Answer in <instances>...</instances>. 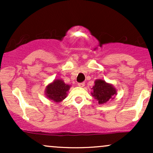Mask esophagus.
Segmentation results:
<instances>
[{"label":"esophagus","mask_w":153,"mask_h":153,"mask_svg":"<svg viewBox=\"0 0 153 153\" xmlns=\"http://www.w3.org/2000/svg\"><path fill=\"white\" fill-rule=\"evenodd\" d=\"M78 85L79 87H84V85H85V82H78Z\"/></svg>","instance_id":"34e87169"}]
</instances>
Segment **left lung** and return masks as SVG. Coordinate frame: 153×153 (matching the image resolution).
Here are the masks:
<instances>
[{"mask_svg":"<svg viewBox=\"0 0 153 153\" xmlns=\"http://www.w3.org/2000/svg\"><path fill=\"white\" fill-rule=\"evenodd\" d=\"M92 89L94 91L91 94L100 104L108 102L117 93V90L112 85L106 83L104 80L100 79L95 81V85Z\"/></svg>","mask_w":153,"mask_h":153,"instance_id":"8db88e82","label":"left lung"}]
</instances>
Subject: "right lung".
<instances>
[{"label":"right lung","instance_id":"right-lung-1","mask_svg":"<svg viewBox=\"0 0 153 153\" xmlns=\"http://www.w3.org/2000/svg\"><path fill=\"white\" fill-rule=\"evenodd\" d=\"M70 85L65 83L62 80H55L52 83L47 85L45 94L50 99L55 102H60L66 97Z\"/></svg>","mask_w":153,"mask_h":153}]
</instances>
